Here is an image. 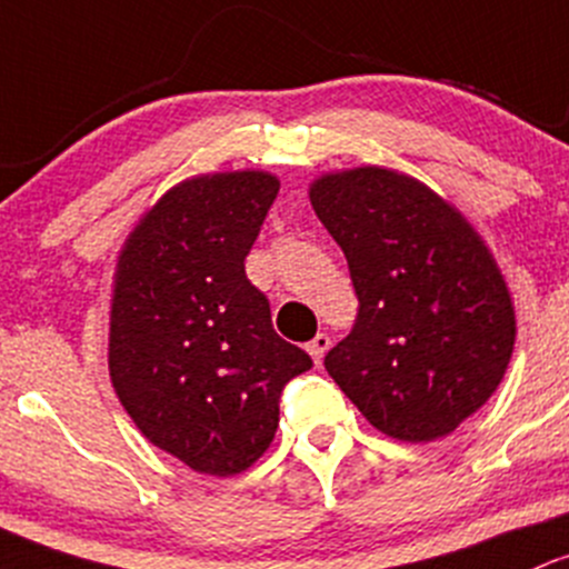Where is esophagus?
<instances>
[{
    "label": "esophagus",
    "instance_id": "34e87169",
    "mask_svg": "<svg viewBox=\"0 0 569 569\" xmlns=\"http://www.w3.org/2000/svg\"><path fill=\"white\" fill-rule=\"evenodd\" d=\"M328 348H331V337H328V333H318V337L307 345V350H309V356H312L315 365H320V361H323Z\"/></svg>",
    "mask_w": 569,
    "mask_h": 569
}]
</instances>
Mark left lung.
<instances>
[{"instance_id": "left-lung-1", "label": "left lung", "mask_w": 569, "mask_h": 569, "mask_svg": "<svg viewBox=\"0 0 569 569\" xmlns=\"http://www.w3.org/2000/svg\"><path fill=\"white\" fill-rule=\"evenodd\" d=\"M309 202L359 296L328 375L397 441L458 430L499 389L515 348L512 296L488 243L449 199L389 167L323 172Z\"/></svg>"}]
</instances>
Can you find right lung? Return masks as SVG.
<instances>
[{"label": "right lung", "mask_w": 569, "mask_h": 569, "mask_svg": "<svg viewBox=\"0 0 569 569\" xmlns=\"http://www.w3.org/2000/svg\"><path fill=\"white\" fill-rule=\"evenodd\" d=\"M279 178L262 169L180 180L144 210L111 282L109 378L144 438L210 477L271 447L284 383L312 359L284 342L246 279Z\"/></svg>", "instance_id": "1"}]
</instances>
